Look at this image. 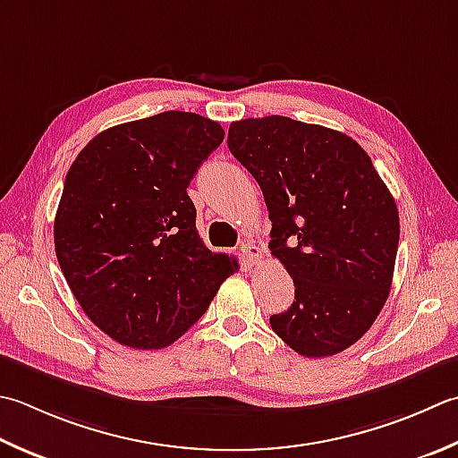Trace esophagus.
<instances>
[{
	"instance_id": "esophagus-1",
	"label": "esophagus",
	"mask_w": 458,
	"mask_h": 458,
	"mask_svg": "<svg viewBox=\"0 0 458 458\" xmlns=\"http://www.w3.org/2000/svg\"><path fill=\"white\" fill-rule=\"evenodd\" d=\"M240 252L244 254V258L248 259V262H252V264H258L259 262V258H262V250H259L254 242H242L240 244Z\"/></svg>"
}]
</instances>
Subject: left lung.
<instances>
[{
    "label": "left lung",
    "mask_w": 458,
    "mask_h": 458,
    "mask_svg": "<svg viewBox=\"0 0 458 458\" xmlns=\"http://www.w3.org/2000/svg\"><path fill=\"white\" fill-rule=\"evenodd\" d=\"M228 148L262 188L272 256L295 300L270 326L293 352L353 345L387 301L399 246L395 199L347 134L288 116L230 124Z\"/></svg>",
    "instance_id": "left-lung-1"
}]
</instances>
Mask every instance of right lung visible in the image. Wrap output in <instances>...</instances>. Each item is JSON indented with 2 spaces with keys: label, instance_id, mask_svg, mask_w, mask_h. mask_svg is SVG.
I'll list each match as a JSON object with an SVG mask.
<instances>
[{
  "label": "right lung",
  "instance_id": "obj_1",
  "mask_svg": "<svg viewBox=\"0 0 458 458\" xmlns=\"http://www.w3.org/2000/svg\"><path fill=\"white\" fill-rule=\"evenodd\" d=\"M222 140L216 121L166 111L98 132L69 168L55 254L87 318L121 345L176 342L238 270L204 246L186 192Z\"/></svg>",
  "mask_w": 458,
  "mask_h": 458
}]
</instances>
